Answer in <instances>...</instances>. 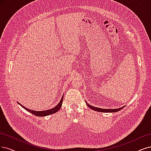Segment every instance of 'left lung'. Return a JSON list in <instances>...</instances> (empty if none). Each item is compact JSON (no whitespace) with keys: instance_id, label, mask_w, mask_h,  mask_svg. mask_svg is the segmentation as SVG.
<instances>
[{"instance_id":"8db88e82","label":"left lung","mask_w":151,"mask_h":151,"mask_svg":"<svg viewBox=\"0 0 151 151\" xmlns=\"http://www.w3.org/2000/svg\"><path fill=\"white\" fill-rule=\"evenodd\" d=\"M86 104L87 105V106H88L89 108H90L91 109L97 111H100V112H116V111H119L120 110L122 109L125 106H122V107H120L119 109H100V108H97L95 107V106L90 105L88 104H87V102H86Z\"/></svg>"}]
</instances>
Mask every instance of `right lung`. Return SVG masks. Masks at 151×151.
Here are the masks:
<instances>
[{
  "label": "right lung",
  "instance_id": "obj_1",
  "mask_svg": "<svg viewBox=\"0 0 151 151\" xmlns=\"http://www.w3.org/2000/svg\"><path fill=\"white\" fill-rule=\"evenodd\" d=\"M63 95L62 96V98L60 100V101L58 103V104L55 106L54 108H52L51 109H49V110H43V111H35V110H30L29 109H27L26 107H25V106H24L23 105H22L21 104H19L18 102V104L20 105L22 107H23L24 109L26 110L27 111H29L30 113L32 114L33 115H35L36 116H47V115H50L51 114H55L56 112H57V111L59 110L61 106H62V103H63Z\"/></svg>",
  "mask_w": 151,
  "mask_h": 151
}]
</instances>
